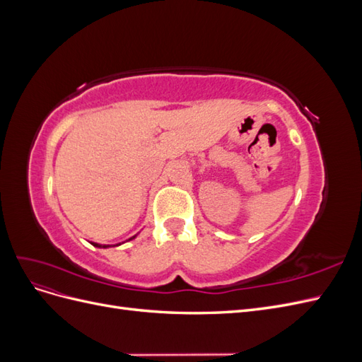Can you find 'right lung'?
I'll return each instance as SVG.
<instances>
[{
	"label": "right lung",
	"mask_w": 362,
	"mask_h": 362,
	"mask_svg": "<svg viewBox=\"0 0 362 362\" xmlns=\"http://www.w3.org/2000/svg\"><path fill=\"white\" fill-rule=\"evenodd\" d=\"M133 238H136V235H133L131 238H128V240H133ZM95 247H110L108 245H100V243H92ZM120 245V243H119ZM119 245H113V246H119Z\"/></svg>",
	"instance_id": "add662e5"
}]
</instances>
